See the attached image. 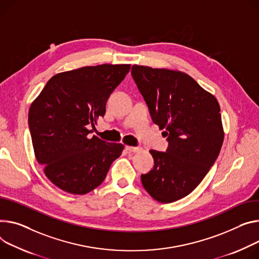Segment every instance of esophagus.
<instances>
[{"mask_svg":"<svg viewBox=\"0 0 259 259\" xmlns=\"http://www.w3.org/2000/svg\"><path fill=\"white\" fill-rule=\"evenodd\" d=\"M126 150L128 152H131V153H139L140 151H142L143 149L140 147H131V146H126Z\"/></svg>","mask_w":259,"mask_h":259,"instance_id":"esophagus-1","label":"esophagus"}]
</instances>
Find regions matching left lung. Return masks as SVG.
<instances>
[{
    "label": "left lung",
    "mask_w": 259,
    "mask_h": 259,
    "mask_svg": "<svg viewBox=\"0 0 259 259\" xmlns=\"http://www.w3.org/2000/svg\"><path fill=\"white\" fill-rule=\"evenodd\" d=\"M131 74L153 122L165 129L166 152L151 150L154 167L142 175L157 201L174 202L190 194L215 163L224 139L220 105L214 95L178 70L133 65Z\"/></svg>",
    "instance_id": "8db88e82"
}]
</instances>
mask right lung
<instances>
[{
    "label": "right lung",
    "instance_id": "add662e5",
    "mask_svg": "<svg viewBox=\"0 0 259 259\" xmlns=\"http://www.w3.org/2000/svg\"><path fill=\"white\" fill-rule=\"evenodd\" d=\"M130 66L102 64L58 73L31 104L29 127L36 159L61 190L91 192L121 156L124 145L90 138L88 127L104 116L108 97Z\"/></svg>",
    "mask_w": 259,
    "mask_h": 259
}]
</instances>
